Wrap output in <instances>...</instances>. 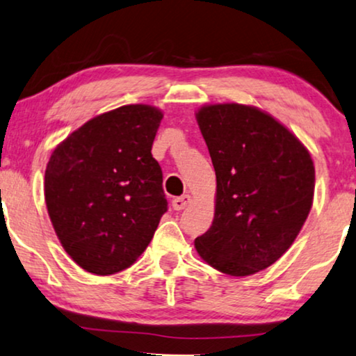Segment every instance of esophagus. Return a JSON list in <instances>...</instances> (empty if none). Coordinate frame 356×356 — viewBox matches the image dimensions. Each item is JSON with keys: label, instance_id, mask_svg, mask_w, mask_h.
<instances>
[{"label": "esophagus", "instance_id": "esophagus-1", "mask_svg": "<svg viewBox=\"0 0 356 356\" xmlns=\"http://www.w3.org/2000/svg\"><path fill=\"white\" fill-rule=\"evenodd\" d=\"M172 204H173L175 211H183L184 207H188L189 204H191V196H189V194H184V196L175 197Z\"/></svg>", "mask_w": 356, "mask_h": 356}]
</instances>
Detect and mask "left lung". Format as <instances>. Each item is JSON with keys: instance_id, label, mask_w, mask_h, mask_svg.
I'll return each instance as SVG.
<instances>
[{"instance_id": "1", "label": "left lung", "mask_w": 356, "mask_h": 356, "mask_svg": "<svg viewBox=\"0 0 356 356\" xmlns=\"http://www.w3.org/2000/svg\"><path fill=\"white\" fill-rule=\"evenodd\" d=\"M196 120L217 177L212 227L197 254L233 277L274 264L308 218L314 165L308 149L274 116L240 104L204 105Z\"/></svg>"}]
</instances>
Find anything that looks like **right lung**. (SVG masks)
I'll use <instances>...</instances> for the list:
<instances>
[{"label": "right lung", "instance_id": "obj_1", "mask_svg": "<svg viewBox=\"0 0 356 356\" xmlns=\"http://www.w3.org/2000/svg\"><path fill=\"white\" fill-rule=\"evenodd\" d=\"M163 113L124 105L87 121L53 150L45 202L71 259L95 275L128 269L167 212L162 168L150 150Z\"/></svg>", "mask_w": 356, "mask_h": 356}]
</instances>
